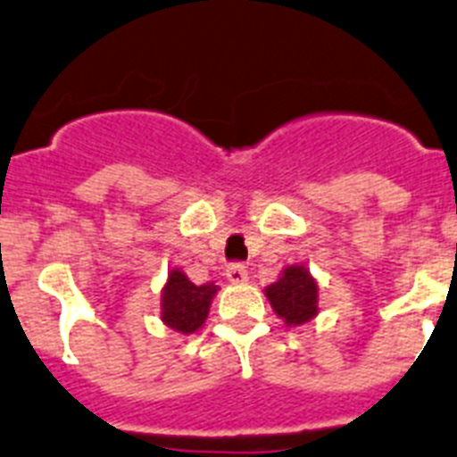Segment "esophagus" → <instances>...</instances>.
Masks as SVG:
<instances>
[{"instance_id": "obj_1", "label": "esophagus", "mask_w": 457, "mask_h": 457, "mask_svg": "<svg viewBox=\"0 0 457 457\" xmlns=\"http://www.w3.org/2000/svg\"><path fill=\"white\" fill-rule=\"evenodd\" d=\"M228 278L232 283H246L248 281V270L241 262H232L228 267Z\"/></svg>"}]
</instances>
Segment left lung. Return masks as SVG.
Returning <instances> with one entry per match:
<instances>
[{
	"instance_id": "8db88e82",
	"label": "left lung",
	"mask_w": 457,
	"mask_h": 457,
	"mask_svg": "<svg viewBox=\"0 0 457 457\" xmlns=\"http://www.w3.org/2000/svg\"><path fill=\"white\" fill-rule=\"evenodd\" d=\"M264 293L271 309L286 320V325H302L318 313V286L309 270L300 264L287 267L281 278L271 283Z\"/></svg>"
}]
</instances>
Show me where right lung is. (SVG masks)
Wrapping results in <instances>:
<instances>
[{
	"label": "right lung",
	"mask_w": 457,
	"mask_h": 457,
	"mask_svg": "<svg viewBox=\"0 0 457 457\" xmlns=\"http://www.w3.org/2000/svg\"><path fill=\"white\" fill-rule=\"evenodd\" d=\"M213 295V283L195 286L183 271L171 270L170 281L162 290V320L181 335H193L204 325Z\"/></svg>",
	"instance_id": "1"
}]
</instances>
